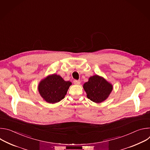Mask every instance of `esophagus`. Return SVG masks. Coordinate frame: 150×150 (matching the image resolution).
Returning <instances> with one entry per match:
<instances>
[{"mask_svg": "<svg viewBox=\"0 0 150 150\" xmlns=\"http://www.w3.org/2000/svg\"><path fill=\"white\" fill-rule=\"evenodd\" d=\"M74 83L76 85H79L80 83H81V81H79V80H74Z\"/></svg>", "mask_w": 150, "mask_h": 150, "instance_id": "34e87169", "label": "esophagus"}]
</instances>
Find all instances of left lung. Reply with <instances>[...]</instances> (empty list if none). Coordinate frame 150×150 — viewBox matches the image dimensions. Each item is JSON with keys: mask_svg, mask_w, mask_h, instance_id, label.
<instances>
[{"mask_svg": "<svg viewBox=\"0 0 150 150\" xmlns=\"http://www.w3.org/2000/svg\"><path fill=\"white\" fill-rule=\"evenodd\" d=\"M83 88L88 98L94 103H100L109 97L113 87L103 77L94 75L90 76L88 81L83 83Z\"/></svg>", "mask_w": 150, "mask_h": 150, "instance_id": "8db88e82", "label": "left lung"}]
</instances>
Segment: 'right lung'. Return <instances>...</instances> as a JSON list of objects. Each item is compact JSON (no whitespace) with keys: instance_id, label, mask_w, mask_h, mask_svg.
<instances>
[{"instance_id":"1","label":"right lung","mask_w":150,"mask_h":150,"mask_svg":"<svg viewBox=\"0 0 150 150\" xmlns=\"http://www.w3.org/2000/svg\"><path fill=\"white\" fill-rule=\"evenodd\" d=\"M71 85V82L66 81L60 75L53 74L40 81L38 85V90L45 101L54 104L65 98Z\"/></svg>"}]
</instances>
